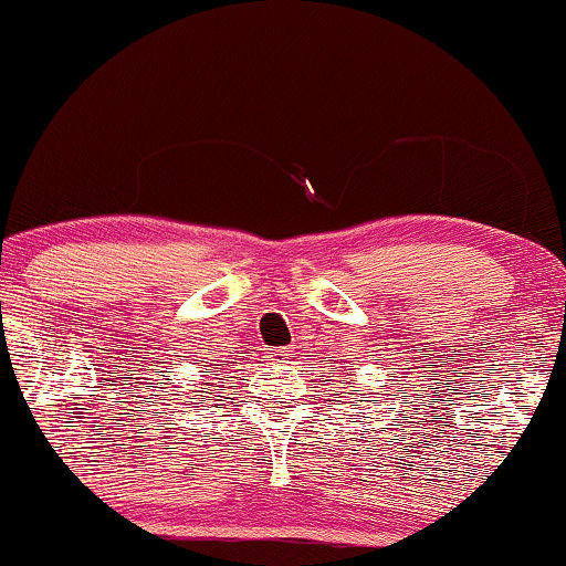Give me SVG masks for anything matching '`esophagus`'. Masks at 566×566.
Wrapping results in <instances>:
<instances>
[{"instance_id":"obj_1","label":"esophagus","mask_w":566,"mask_h":566,"mask_svg":"<svg viewBox=\"0 0 566 566\" xmlns=\"http://www.w3.org/2000/svg\"><path fill=\"white\" fill-rule=\"evenodd\" d=\"M277 355H281V360H293L298 353H296V347L289 345V347H281V350H277Z\"/></svg>"}]
</instances>
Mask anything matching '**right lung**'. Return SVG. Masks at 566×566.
<instances>
[{
  "label": "right lung",
  "instance_id": "obj_1",
  "mask_svg": "<svg viewBox=\"0 0 566 566\" xmlns=\"http://www.w3.org/2000/svg\"><path fill=\"white\" fill-rule=\"evenodd\" d=\"M203 374H211V376H216V374H213V370H211V368H206V370H203ZM208 386H211V384H208ZM206 394H211V391H206ZM198 397H200V394H198ZM198 405H200V401H198Z\"/></svg>",
  "mask_w": 566,
  "mask_h": 566
}]
</instances>
